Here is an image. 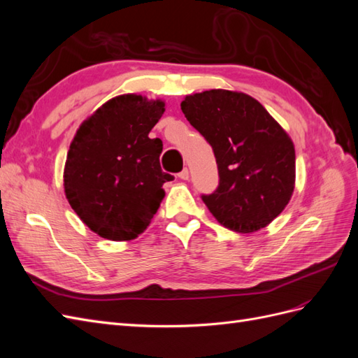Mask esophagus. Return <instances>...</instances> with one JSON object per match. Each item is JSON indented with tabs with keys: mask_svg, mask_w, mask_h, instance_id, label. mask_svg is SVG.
<instances>
[{
	"mask_svg": "<svg viewBox=\"0 0 358 358\" xmlns=\"http://www.w3.org/2000/svg\"><path fill=\"white\" fill-rule=\"evenodd\" d=\"M178 178L182 179V180H188L189 179V170L188 169H183L178 175Z\"/></svg>",
	"mask_w": 358,
	"mask_h": 358,
	"instance_id": "1",
	"label": "esophagus"
}]
</instances>
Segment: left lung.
I'll return each mask as SVG.
<instances>
[{
	"instance_id": "obj_1",
	"label": "left lung",
	"mask_w": 358,
	"mask_h": 358,
	"mask_svg": "<svg viewBox=\"0 0 358 358\" xmlns=\"http://www.w3.org/2000/svg\"><path fill=\"white\" fill-rule=\"evenodd\" d=\"M180 109L208 140L220 185L201 196L225 229L254 233L285 209L296 182L289 136L252 96L227 90L187 95Z\"/></svg>"
}]
</instances>
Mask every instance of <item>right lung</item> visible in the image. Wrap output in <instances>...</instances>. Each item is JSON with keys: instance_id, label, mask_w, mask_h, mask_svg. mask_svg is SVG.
<instances>
[{"instance_id": "1", "label": "right lung", "mask_w": 358, "mask_h": 358, "mask_svg": "<svg viewBox=\"0 0 358 358\" xmlns=\"http://www.w3.org/2000/svg\"><path fill=\"white\" fill-rule=\"evenodd\" d=\"M164 101L119 95L104 103L76 133L64 169V191L79 218L109 241H131L154 218L173 180L159 166L162 142L148 134Z\"/></svg>"}]
</instances>
